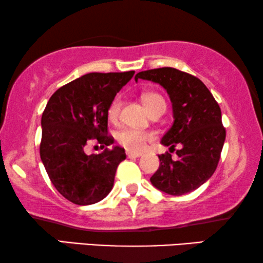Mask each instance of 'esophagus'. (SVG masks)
Returning a JSON list of instances; mask_svg holds the SVG:
<instances>
[{
    "instance_id": "34e87169",
    "label": "esophagus",
    "mask_w": 263,
    "mask_h": 263,
    "mask_svg": "<svg viewBox=\"0 0 263 263\" xmlns=\"http://www.w3.org/2000/svg\"><path fill=\"white\" fill-rule=\"evenodd\" d=\"M125 154H127V157H129V158H132V157H134V158H139V157H141V156H142V153H139V152H132V151H127V152H125Z\"/></svg>"
}]
</instances>
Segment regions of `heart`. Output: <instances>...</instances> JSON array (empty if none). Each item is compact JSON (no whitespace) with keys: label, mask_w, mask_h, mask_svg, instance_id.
I'll return each mask as SVG.
<instances>
[{"label":"heart","mask_w":263,"mask_h":263,"mask_svg":"<svg viewBox=\"0 0 263 263\" xmlns=\"http://www.w3.org/2000/svg\"><path fill=\"white\" fill-rule=\"evenodd\" d=\"M141 100L145 105L146 110L148 112H152L153 110L158 109V107H166L165 100L163 97L158 93L154 92H145L142 93ZM121 109V98L116 97L112 102H111L109 109H107V117L110 121H116L120 114ZM117 141L121 143L122 146H124L125 148L133 152H140L145 148L147 142L152 140V135L149 133L136 130V129L132 128H124L120 130L116 134Z\"/></svg>","instance_id":"1"}]
</instances>
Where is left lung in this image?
<instances>
[{"label": "left lung", "mask_w": 263, "mask_h": 263, "mask_svg": "<svg viewBox=\"0 0 263 263\" xmlns=\"http://www.w3.org/2000/svg\"><path fill=\"white\" fill-rule=\"evenodd\" d=\"M138 79L159 84L172 104L174 123L161 138L178 158L160 154L159 168L151 177L158 190L168 195H184L206 183L218 166L226 132L221 110L202 81L175 68L165 67L140 71Z\"/></svg>", "instance_id": "left-lung-1"}]
</instances>
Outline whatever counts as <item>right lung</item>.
I'll return each mask as SVG.
<instances>
[{"label": "right lung", "mask_w": 263, "mask_h": 263, "mask_svg": "<svg viewBox=\"0 0 263 263\" xmlns=\"http://www.w3.org/2000/svg\"><path fill=\"white\" fill-rule=\"evenodd\" d=\"M135 71L89 73L62 86L51 96L42 116L41 159L61 195L86 206L102 201L114 186L124 148L112 146L99 154L85 153L96 140L104 148L114 143L107 134V109Z\"/></svg>", "instance_id": "1"}]
</instances>
